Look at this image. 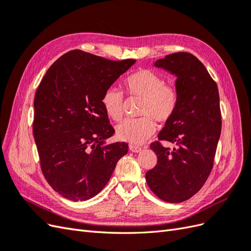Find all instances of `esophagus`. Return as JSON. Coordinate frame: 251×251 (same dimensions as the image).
Masks as SVG:
<instances>
[{"instance_id":"34e87169","label":"esophagus","mask_w":251,"mask_h":251,"mask_svg":"<svg viewBox=\"0 0 251 251\" xmlns=\"http://www.w3.org/2000/svg\"><path fill=\"white\" fill-rule=\"evenodd\" d=\"M141 148L139 147H136V146H130V151H133V153H139V151H141Z\"/></svg>"}]
</instances>
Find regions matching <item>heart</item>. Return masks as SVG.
I'll return each instance as SVG.
<instances>
[{"label": "heart", "mask_w": 251, "mask_h": 251, "mask_svg": "<svg viewBox=\"0 0 251 251\" xmlns=\"http://www.w3.org/2000/svg\"><path fill=\"white\" fill-rule=\"evenodd\" d=\"M124 83L128 94L142 98L140 114L147 116L123 120L116 126V136L121 141L141 144L155 133L156 125L151 117L159 123H165L174 115L178 104L177 92L165 85L160 75L149 69L131 74ZM101 102L111 118L118 120L123 116L124 95L117 88L105 90Z\"/></svg>", "instance_id": "obj_1"}]
</instances>
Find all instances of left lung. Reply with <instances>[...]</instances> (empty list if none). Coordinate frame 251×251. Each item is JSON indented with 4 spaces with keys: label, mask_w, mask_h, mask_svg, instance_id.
Listing matches in <instances>:
<instances>
[{
    "label": "left lung",
    "mask_w": 251,
    "mask_h": 251,
    "mask_svg": "<svg viewBox=\"0 0 251 251\" xmlns=\"http://www.w3.org/2000/svg\"><path fill=\"white\" fill-rule=\"evenodd\" d=\"M153 66L176 76L178 104L158 134L159 140L175 148L151 144L158 161L146 179L158 198L180 203L198 193L211 172L221 135L219 91L206 68L191 53H173Z\"/></svg>",
    "instance_id": "1"
}]
</instances>
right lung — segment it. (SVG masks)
<instances>
[{
  "label": "right lung",
  "mask_w": 251,
  "mask_h": 251,
  "mask_svg": "<svg viewBox=\"0 0 251 251\" xmlns=\"http://www.w3.org/2000/svg\"><path fill=\"white\" fill-rule=\"evenodd\" d=\"M135 63L72 50L49 68L37 88L33 137L44 176L64 198H93L127 153L125 142H105L115 131L101 98Z\"/></svg>",
  "instance_id": "1"
}]
</instances>
